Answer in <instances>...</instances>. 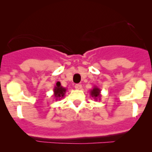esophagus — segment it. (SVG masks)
<instances>
[{
    "label": "esophagus",
    "mask_w": 152,
    "mask_h": 152,
    "mask_svg": "<svg viewBox=\"0 0 152 152\" xmlns=\"http://www.w3.org/2000/svg\"><path fill=\"white\" fill-rule=\"evenodd\" d=\"M81 87H82V86H81V84H76V85H75V88H76V89H81Z\"/></svg>",
    "instance_id": "esophagus-1"
}]
</instances>
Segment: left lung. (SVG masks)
Returning <instances> with one entry per match:
<instances>
[{
    "instance_id": "1",
    "label": "left lung",
    "mask_w": 152,
    "mask_h": 152,
    "mask_svg": "<svg viewBox=\"0 0 152 152\" xmlns=\"http://www.w3.org/2000/svg\"><path fill=\"white\" fill-rule=\"evenodd\" d=\"M90 95L92 96L95 100H100L101 99V89L99 88H98L97 86H94V88L90 90Z\"/></svg>"
}]
</instances>
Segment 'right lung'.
<instances>
[{"instance_id":"right-lung-1","label":"right lung","mask_w":152,"mask_h":152,"mask_svg":"<svg viewBox=\"0 0 152 152\" xmlns=\"http://www.w3.org/2000/svg\"><path fill=\"white\" fill-rule=\"evenodd\" d=\"M66 88L63 87L61 86V83L59 81H58L56 83V85L55 86L54 89H53V96H54L56 100H60L61 99V98H63L66 92Z\"/></svg>"}]
</instances>
